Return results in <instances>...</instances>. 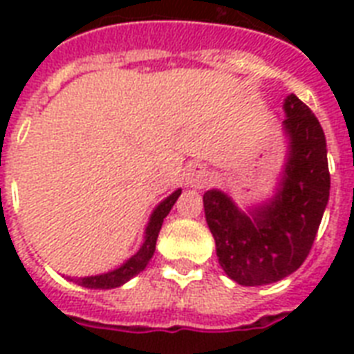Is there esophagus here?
<instances>
[{
    "instance_id": "34e87169",
    "label": "esophagus",
    "mask_w": 354,
    "mask_h": 354,
    "mask_svg": "<svg viewBox=\"0 0 354 354\" xmlns=\"http://www.w3.org/2000/svg\"><path fill=\"white\" fill-rule=\"evenodd\" d=\"M207 180H209V172H207V167L202 163H193L185 169V185L189 187H204Z\"/></svg>"
}]
</instances>
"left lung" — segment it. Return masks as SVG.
Here are the masks:
<instances>
[{"mask_svg": "<svg viewBox=\"0 0 354 354\" xmlns=\"http://www.w3.org/2000/svg\"><path fill=\"white\" fill-rule=\"evenodd\" d=\"M290 139L283 180L268 204L242 213L222 191L204 194L205 221L227 277L242 286L270 285L307 259L329 202L330 174L324 128L294 93L285 99Z\"/></svg>", "mask_w": 354, "mask_h": 354, "instance_id": "1", "label": "left lung"}]
</instances>
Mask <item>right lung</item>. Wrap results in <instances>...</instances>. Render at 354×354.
I'll use <instances>...</instances> for the list:
<instances>
[{"label": "right lung", "mask_w": 354, "mask_h": 354, "mask_svg": "<svg viewBox=\"0 0 354 354\" xmlns=\"http://www.w3.org/2000/svg\"><path fill=\"white\" fill-rule=\"evenodd\" d=\"M182 194V189H178L171 196H167L163 202H161L158 207L154 209V213L150 215L149 226L145 230V242L143 246L139 248V252L136 255L128 259L127 263L121 264L119 268L108 272V274L101 275H91V277H80V279H71L75 281L77 285H82L86 288H115V286L124 285L127 281H130L133 275H138L139 272H143L145 266L149 264V261L154 255L156 250V241H158V235H160L161 224H163V218L169 215V211L172 209V205L178 200V196Z\"/></svg>", "instance_id": "add662e5"}]
</instances>
